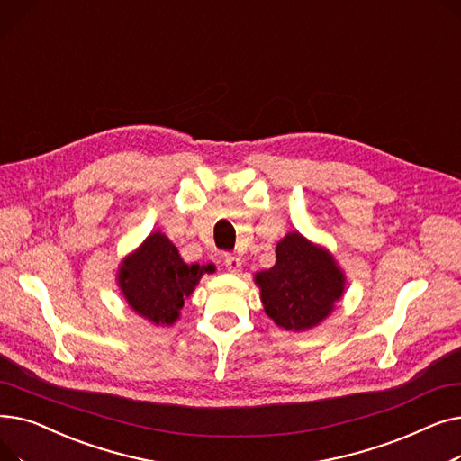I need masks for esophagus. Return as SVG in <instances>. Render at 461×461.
I'll use <instances>...</instances> for the list:
<instances>
[{
  "instance_id": "obj_1",
  "label": "esophagus",
  "mask_w": 461,
  "mask_h": 461,
  "mask_svg": "<svg viewBox=\"0 0 461 461\" xmlns=\"http://www.w3.org/2000/svg\"><path fill=\"white\" fill-rule=\"evenodd\" d=\"M224 263H226V269L231 273H239L240 267H243V261H240V258L237 256H226Z\"/></svg>"
}]
</instances>
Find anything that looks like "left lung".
I'll return each mask as SVG.
<instances>
[{
    "mask_svg": "<svg viewBox=\"0 0 461 461\" xmlns=\"http://www.w3.org/2000/svg\"><path fill=\"white\" fill-rule=\"evenodd\" d=\"M265 313L285 330L320 325L342 299L344 271L329 250L289 231L276 245V263L254 276Z\"/></svg>",
    "mask_w": 461,
    "mask_h": 461,
    "instance_id": "1",
    "label": "left lung"
}]
</instances>
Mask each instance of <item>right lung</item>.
Here are the masks:
<instances>
[{
	"label": "right lung",
	"mask_w": 461,
	"mask_h": 461,
	"mask_svg": "<svg viewBox=\"0 0 461 461\" xmlns=\"http://www.w3.org/2000/svg\"><path fill=\"white\" fill-rule=\"evenodd\" d=\"M205 273H214L212 263H185L172 240L153 231L121 261L117 284L138 316L155 325H174Z\"/></svg>",
	"instance_id": "right-lung-1"
}]
</instances>
